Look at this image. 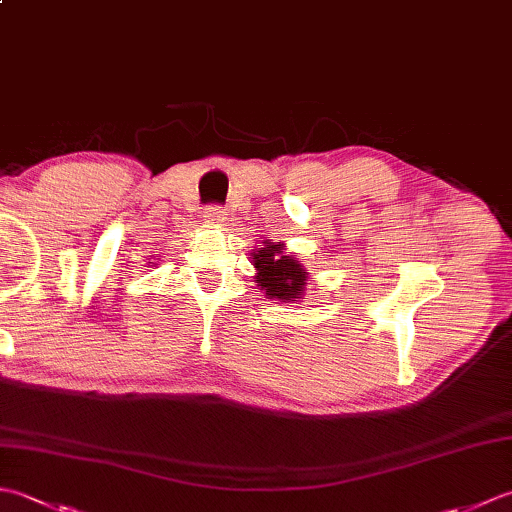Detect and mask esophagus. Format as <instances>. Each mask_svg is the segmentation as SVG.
Here are the masks:
<instances>
[{
  "label": "esophagus",
  "mask_w": 512,
  "mask_h": 512,
  "mask_svg": "<svg viewBox=\"0 0 512 512\" xmlns=\"http://www.w3.org/2000/svg\"><path fill=\"white\" fill-rule=\"evenodd\" d=\"M204 220L209 224H222L226 220V209L220 204H211L204 209Z\"/></svg>",
  "instance_id": "1"
}]
</instances>
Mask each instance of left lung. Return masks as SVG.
Instances as JSON below:
<instances>
[{
	"instance_id": "8db88e82",
	"label": "left lung",
	"mask_w": 512,
	"mask_h": 512,
	"mask_svg": "<svg viewBox=\"0 0 512 512\" xmlns=\"http://www.w3.org/2000/svg\"><path fill=\"white\" fill-rule=\"evenodd\" d=\"M253 255V266L257 270L255 284L259 290L266 292V299L279 301H299L303 290H306L308 273L297 257L286 255V248L281 242H264Z\"/></svg>"
}]
</instances>
